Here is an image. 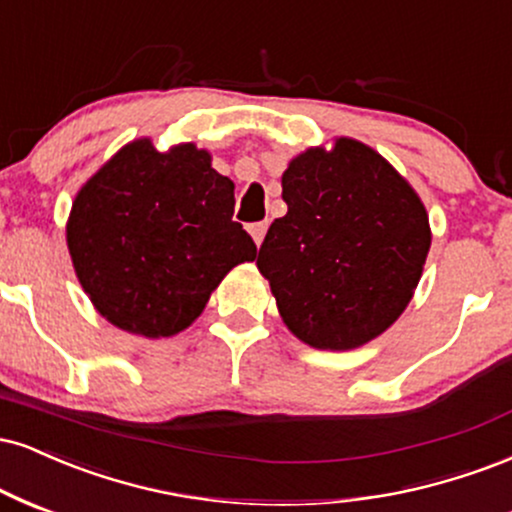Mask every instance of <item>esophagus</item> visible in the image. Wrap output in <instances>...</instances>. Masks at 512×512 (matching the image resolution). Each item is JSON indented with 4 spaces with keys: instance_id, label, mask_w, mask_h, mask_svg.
<instances>
[{
    "instance_id": "1",
    "label": "esophagus",
    "mask_w": 512,
    "mask_h": 512,
    "mask_svg": "<svg viewBox=\"0 0 512 512\" xmlns=\"http://www.w3.org/2000/svg\"><path fill=\"white\" fill-rule=\"evenodd\" d=\"M267 229H269L267 221H257V224L250 226V236H252V240H255L257 245H262L264 236H267Z\"/></svg>"
}]
</instances>
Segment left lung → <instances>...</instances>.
I'll list each match as a JSON object with an SVG mask.
<instances>
[{"label":"left lung","instance_id":"left-lung-1","mask_svg":"<svg viewBox=\"0 0 512 512\" xmlns=\"http://www.w3.org/2000/svg\"><path fill=\"white\" fill-rule=\"evenodd\" d=\"M257 269L283 324L319 350H353L408 307L432 231L420 195L379 152L353 138L310 147L281 176Z\"/></svg>","mask_w":512,"mask_h":512}]
</instances>
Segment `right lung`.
I'll list each match as a JSON object with an SVG mask.
<instances>
[{
	"label": "right lung",
	"instance_id": "obj_1",
	"mask_svg": "<svg viewBox=\"0 0 512 512\" xmlns=\"http://www.w3.org/2000/svg\"><path fill=\"white\" fill-rule=\"evenodd\" d=\"M233 181L193 143L121 147L73 200L66 243L97 312L128 334L174 336L255 243L233 221Z\"/></svg>",
	"mask_w": 512,
	"mask_h": 512
}]
</instances>
